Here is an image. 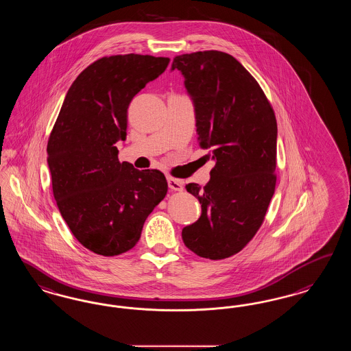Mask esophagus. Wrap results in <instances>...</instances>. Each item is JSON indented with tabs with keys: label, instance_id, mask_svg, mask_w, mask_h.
<instances>
[{
	"label": "esophagus",
	"instance_id": "1",
	"mask_svg": "<svg viewBox=\"0 0 351 351\" xmlns=\"http://www.w3.org/2000/svg\"><path fill=\"white\" fill-rule=\"evenodd\" d=\"M169 189L171 191H182V188H184V182L182 180H179V179H173V178H169Z\"/></svg>",
	"mask_w": 351,
	"mask_h": 351
}]
</instances>
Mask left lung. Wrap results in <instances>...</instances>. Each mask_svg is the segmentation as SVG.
Masks as SVG:
<instances>
[{
	"instance_id": "8db88e82",
	"label": "left lung",
	"mask_w": 351,
	"mask_h": 351,
	"mask_svg": "<svg viewBox=\"0 0 351 351\" xmlns=\"http://www.w3.org/2000/svg\"><path fill=\"white\" fill-rule=\"evenodd\" d=\"M196 112L197 140L215 160L209 182L185 185L201 217L182 228L184 244L199 257L240 252L263 225L277 176V121L263 88L235 57L221 51L176 56Z\"/></svg>"
}]
</instances>
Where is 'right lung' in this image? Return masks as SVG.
<instances>
[{
	"label": "right lung",
	"mask_w": 351,
	"mask_h": 351,
	"mask_svg": "<svg viewBox=\"0 0 351 351\" xmlns=\"http://www.w3.org/2000/svg\"><path fill=\"white\" fill-rule=\"evenodd\" d=\"M169 57H101L73 82L51 132L47 153L58 210L84 248L117 256L140 240L142 227L167 195L158 169L119 162L128 107L169 65Z\"/></svg>",
	"instance_id": "right-lung-1"
}]
</instances>
